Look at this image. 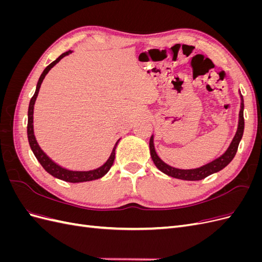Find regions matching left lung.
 <instances>
[{
	"label": "left lung",
	"mask_w": 262,
	"mask_h": 262,
	"mask_svg": "<svg viewBox=\"0 0 262 262\" xmlns=\"http://www.w3.org/2000/svg\"><path fill=\"white\" fill-rule=\"evenodd\" d=\"M241 95V110H239V117H238V126H237V131L235 133V137L233 138L231 144L227 147L225 152L222 154L220 157L215 158V160L205 164L203 166L196 168H190V169H181L172 167V166L166 164L162 158L157 155L155 146H154V136L150 137L149 139V153L150 157L155 164L156 167L160 169L162 172L166 173V175L177 178L181 180H190V181H195V180H201L205 177H208L212 173H215L223 168L233 161V158L236 155L237 148H238L239 142L243 138L244 134V128H245V121H244V98Z\"/></svg>",
	"instance_id": "obj_1"
}]
</instances>
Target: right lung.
<instances>
[{
	"instance_id": "obj_1",
	"label": "right lung",
	"mask_w": 262,
	"mask_h": 262,
	"mask_svg": "<svg viewBox=\"0 0 262 262\" xmlns=\"http://www.w3.org/2000/svg\"><path fill=\"white\" fill-rule=\"evenodd\" d=\"M70 53H72V51L70 50L64 53H62L57 60H54L52 63H50V64L43 70V72L41 73L40 77H39L37 87H36V92L34 94V96L31 97L30 102H29V107H28L27 136H28V142H29L31 150H33V153L36 156L38 162L40 163V165L42 166L47 172H49L51 176L58 178V179H61L63 181L73 182V184H76V182H85V181H92L95 179H99L106 175V173L109 171V169L112 168V166L114 164L115 155H116V147L119 143V141H120V139L116 142V144L112 150V154H110L108 160L104 164H102L100 167L91 169V170H72V169H68V168L62 167V166H60L59 164L52 161L51 158L43 152L41 147L39 146L38 142L36 140V137H35V133H34V106H35V102H36V99L38 96V93H39V90H40V86H41L43 78L46 77L47 74H48L49 71L55 64H57V63L61 59L64 58L66 55H69Z\"/></svg>"
}]
</instances>
